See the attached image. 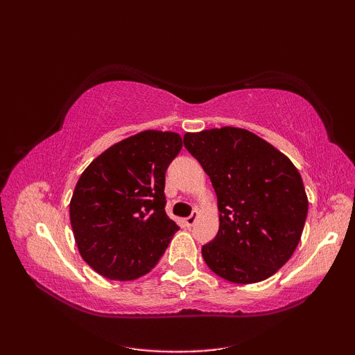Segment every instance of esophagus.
<instances>
[{
  "label": "esophagus",
  "instance_id": "1",
  "mask_svg": "<svg viewBox=\"0 0 355 355\" xmlns=\"http://www.w3.org/2000/svg\"><path fill=\"white\" fill-rule=\"evenodd\" d=\"M197 218H198V212H193L191 216H187L186 220H184V224L187 225V227H192V225L195 224V221H197Z\"/></svg>",
  "mask_w": 355,
  "mask_h": 355
}]
</instances>
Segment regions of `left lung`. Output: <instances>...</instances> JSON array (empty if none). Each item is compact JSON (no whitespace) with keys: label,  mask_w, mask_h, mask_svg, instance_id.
I'll use <instances>...</instances> for the list:
<instances>
[{"label":"left lung","mask_w":355,"mask_h":355,"mask_svg":"<svg viewBox=\"0 0 355 355\" xmlns=\"http://www.w3.org/2000/svg\"><path fill=\"white\" fill-rule=\"evenodd\" d=\"M184 146L209 175L220 229L201 253L215 275L233 284L273 276L302 236L308 198L296 166L243 128L186 132Z\"/></svg>","instance_id":"left-lung-1"}]
</instances>
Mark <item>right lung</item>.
<instances>
[{
	"label": "right lung",
	"instance_id": "obj_1",
	"mask_svg": "<svg viewBox=\"0 0 355 355\" xmlns=\"http://www.w3.org/2000/svg\"><path fill=\"white\" fill-rule=\"evenodd\" d=\"M180 134L141 131L96 157L70 201L79 253L111 281L149 273L180 227L166 215L164 173L182 150Z\"/></svg>",
	"mask_w": 355,
	"mask_h": 355
}]
</instances>
